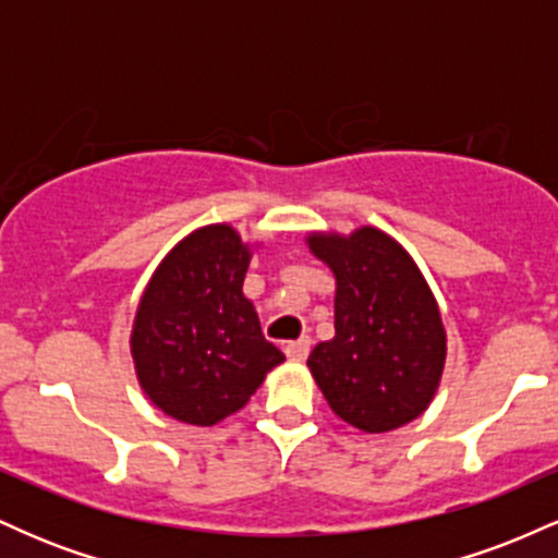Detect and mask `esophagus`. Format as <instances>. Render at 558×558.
<instances>
[{
    "label": "esophagus",
    "instance_id": "34e87169",
    "mask_svg": "<svg viewBox=\"0 0 558 558\" xmlns=\"http://www.w3.org/2000/svg\"><path fill=\"white\" fill-rule=\"evenodd\" d=\"M310 345H312V341L306 336L296 338V341H288L286 343V356H288V360H293V362H304L306 354H310Z\"/></svg>",
    "mask_w": 558,
    "mask_h": 558
}]
</instances>
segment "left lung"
Segmentation results:
<instances>
[{"mask_svg": "<svg viewBox=\"0 0 558 558\" xmlns=\"http://www.w3.org/2000/svg\"><path fill=\"white\" fill-rule=\"evenodd\" d=\"M336 275V336L310 354L330 409L364 433L420 417L446 362V330L414 259L377 228L310 235Z\"/></svg>", "mask_w": 558, "mask_h": 558, "instance_id": "left-lung-1", "label": "left lung"}]
</instances>
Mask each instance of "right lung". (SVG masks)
<instances>
[{
  "label": "right lung",
  "mask_w": 558,
  "mask_h": 558,
  "mask_svg": "<svg viewBox=\"0 0 558 558\" xmlns=\"http://www.w3.org/2000/svg\"><path fill=\"white\" fill-rule=\"evenodd\" d=\"M248 259L230 226L198 228L146 286L131 351L141 388L172 420L202 427L226 420L286 360L241 291Z\"/></svg>",
  "instance_id": "add662e5"
}]
</instances>
